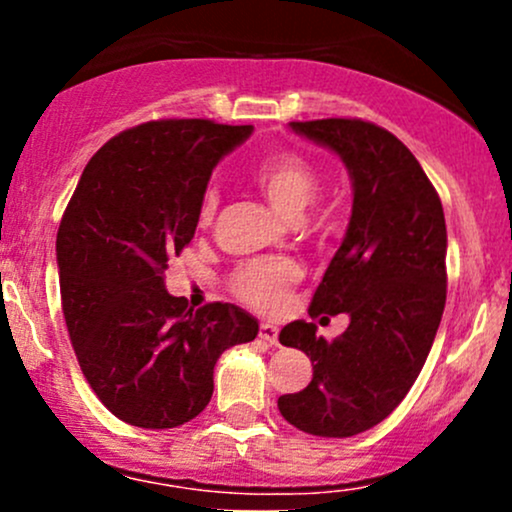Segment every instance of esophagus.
I'll list each match as a JSON object with an SVG mask.
<instances>
[{
	"instance_id": "34e87169",
	"label": "esophagus",
	"mask_w": 512,
	"mask_h": 512,
	"mask_svg": "<svg viewBox=\"0 0 512 512\" xmlns=\"http://www.w3.org/2000/svg\"><path fill=\"white\" fill-rule=\"evenodd\" d=\"M260 339H264L267 344L276 346V344H279V330H276L274 325H269V322H262V325H260Z\"/></svg>"
}]
</instances>
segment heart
Returning a JSON list of instances; mask_svg holds the SVG:
<instances>
[{
	"label": "heart",
	"mask_w": 512,
	"mask_h": 512,
	"mask_svg": "<svg viewBox=\"0 0 512 512\" xmlns=\"http://www.w3.org/2000/svg\"><path fill=\"white\" fill-rule=\"evenodd\" d=\"M255 185L276 214L286 221H301L310 204L320 195V175L303 156H269L255 170ZM219 211V192L207 190L197 209L199 228H209ZM298 267L289 260H255L243 264L231 276V289L243 303L255 310H274L284 301L291 284L298 279Z\"/></svg>",
	"instance_id": "heart-1"
}]
</instances>
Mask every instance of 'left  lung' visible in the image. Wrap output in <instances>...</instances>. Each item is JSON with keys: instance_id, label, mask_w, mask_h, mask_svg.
<instances>
[{"instance_id": "1", "label": "left lung", "mask_w": 512, "mask_h": 512, "mask_svg": "<svg viewBox=\"0 0 512 512\" xmlns=\"http://www.w3.org/2000/svg\"><path fill=\"white\" fill-rule=\"evenodd\" d=\"M349 170L354 204L346 236L317 286L310 317L349 315L334 342L313 322L281 330L305 351L313 380L281 395L291 426L320 438H351L387 419L419 378L445 308L443 204L414 154L392 132L363 120L291 122Z\"/></svg>"}]
</instances>
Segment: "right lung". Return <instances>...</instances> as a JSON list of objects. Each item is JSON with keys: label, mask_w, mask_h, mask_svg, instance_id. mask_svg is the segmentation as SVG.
<instances>
[{"label": "right lung", "mask_w": 512, "mask_h": 512, "mask_svg": "<svg viewBox=\"0 0 512 512\" xmlns=\"http://www.w3.org/2000/svg\"><path fill=\"white\" fill-rule=\"evenodd\" d=\"M250 134L211 120L144 122L98 149L69 199L57 231L62 313L88 385L127 424L195 419L219 356L260 332L238 305L192 310L166 291L211 170Z\"/></svg>", "instance_id": "right-lung-1"}]
</instances>
